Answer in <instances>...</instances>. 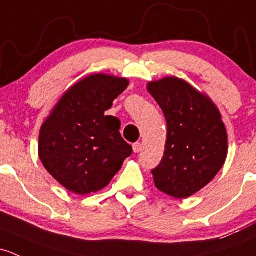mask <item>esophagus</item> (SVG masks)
I'll list each match as a JSON object with an SVG mask.
<instances>
[{"label":"esophagus","mask_w":256,"mask_h":256,"mask_svg":"<svg viewBox=\"0 0 256 256\" xmlns=\"http://www.w3.org/2000/svg\"><path fill=\"white\" fill-rule=\"evenodd\" d=\"M132 148H134V152H135V153L141 152V150H142V144H140V142H136V144H132Z\"/></svg>","instance_id":"34e87169"}]
</instances>
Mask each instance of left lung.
<instances>
[{
    "label": "left lung",
    "instance_id": "left-lung-1",
    "mask_svg": "<svg viewBox=\"0 0 256 256\" xmlns=\"http://www.w3.org/2000/svg\"><path fill=\"white\" fill-rule=\"evenodd\" d=\"M147 88L166 121L164 156L152 170L154 185L176 198H189L205 188L226 162L224 124L211 99L185 80L166 77Z\"/></svg>",
    "mask_w": 256,
    "mask_h": 256
}]
</instances>
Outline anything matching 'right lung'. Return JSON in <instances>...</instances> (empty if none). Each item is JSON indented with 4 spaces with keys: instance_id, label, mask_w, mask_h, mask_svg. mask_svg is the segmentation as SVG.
I'll return each mask as SVG.
<instances>
[{
    "instance_id": "add662e5",
    "label": "right lung",
    "mask_w": 256,
    "mask_h": 256,
    "mask_svg": "<svg viewBox=\"0 0 256 256\" xmlns=\"http://www.w3.org/2000/svg\"><path fill=\"white\" fill-rule=\"evenodd\" d=\"M128 86L126 78L90 74L61 96L42 124L40 160L70 192L86 195L102 190L132 153L120 135V120L106 115Z\"/></svg>"
}]
</instances>
